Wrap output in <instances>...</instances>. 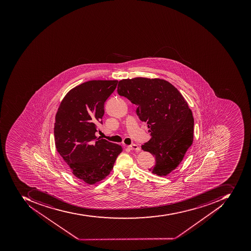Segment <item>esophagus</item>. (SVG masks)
I'll list each match as a JSON object with an SVG mask.
<instances>
[{
	"label": "esophagus",
	"mask_w": 251,
	"mask_h": 251,
	"mask_svg": "<svg viewBox=\"0 0 251 251\" xmlns=\"http://www.w3.org/2000/svg\"><path fill=\"white\" fill-rule=\"evenodd\" d=\"M127 148H129V149L133 150V151H139L141 150L140 148L137 146V144H131V145H129Z\"/></svg>",
	"instance_id": "1"
}]
</instances>
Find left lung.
Instances as JSON below:
<instances>
[{"label":"left lung","mask_w":251,"mask_h":251,"mask_svg":"<svg viewBox=\"0 0 251 251\" xmlns=\"http://www.w3.org/2000/svg\"><path fill=\"white\" fill-rule=\"evenodd\" d=\"M118 93L137 105V116L148 124L151 138L141 148L156 159L149 171L160 176L169 175L194 140V118L184 98L175 86L159 78L124 79Z\"/></svg>","instance_id":"left-lung-1"}]
</instances>
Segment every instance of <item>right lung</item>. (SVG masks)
<instances>
[{
	"label": "right lung",
	"instance_id": "add662e5",
	"mask_svg": "<svg viewBox=\"0 0 251 251\" xmlns=\"http://www.w3.org/2000/svg\"><path fill=\"white\" fill-rule=\"evenodd\" d=\"M118 80H90L74 87L59 106L53 128L57 152L74 176L88 184L104 179L122 152L118 144L97 137L104 103Z\"/></svg>",
	"mask_w": 251,
	"mask_h": 251
}]
</instances>
